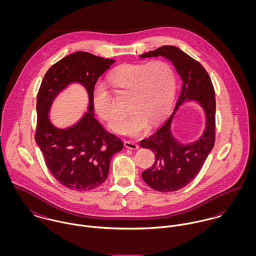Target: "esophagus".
<instances>
[{
  "instance_id": "obj_1",
  "label": "esophagus",
  "mask_w": 256,
  "mask_h": 256,
  "mask_svg": "<svg viewBox=\"0 0 256 256\" xmlns=\"http://www.w3.org/2000/svg\"><path fill=\"white\" fill-rule=\"evenodd\" d=\"M124 146H126L127 148H131V150L139 148V146L135 142H132V141H125Z\"/></svg>"
}]
</instances>
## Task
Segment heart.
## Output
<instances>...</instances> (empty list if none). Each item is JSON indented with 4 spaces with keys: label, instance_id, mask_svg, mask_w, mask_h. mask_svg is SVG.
I'll use <instances>...</instances> for the list:
<instances>
[{
    "label": "heart",
    "instance_id": "heart-1",
    "mask_svg": "<svg viewBox=\"0 0 256 256\" xmlns=\"http://www.w3.org/2000/svg\"><path fill=\"white\" fill-rule=\"evenodd\" d=\"M108 80L117 90L130 94L128 104L133 113L126 121L124 131L132 136L142 133L148 124L160 122L168 114L174 98V71L162 60L146 64H122L110 73ZM92 104L111 130L122 131L125 112L119 108L104 86L94 88Z\"/></svg>",
    "mask_w": 256,
    "mask_h": 256
}]
</instances>
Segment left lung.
<instances>
[{
    "label": "left lung",
    "instance_id": "left-lung-1",
    "mask_svg": "<svg viewBox=\"0 0 256 256\" xmlns=\"http://www.w3.org/2000/svg\"><path fill=\"white\" fill-rule=\"evenodd\" d=\"M142 58L164 56L170 60L182 80V86L174 111L152 136L142 140L140 145L154 152L156 160L143 172V180L154 190L172 192L192 182L202 168L216 140V98L210 76L195 59L172 45L158 47L140 55ZM188 100H197L206 113V129L200 139L189 146L174 140L170 124L175 111Z\"/></svg>",
    "mask_w": 256,
    "mask_h": 256
}]
</instances>
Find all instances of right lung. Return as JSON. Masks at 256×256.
<instances>
[{"label":"right lung","mask_w":256,"mask_h":256,"mask_svg":"<svg viewBox=\"0 0 256 256\" xmlns=\"http://www.w3.org/2000/svg\"><path fill=\"white\" fill-rule=\"evenodd\" d=\"M113 63V59L74 52L51 66L40 84L34 138L51 174L69 189L92 190L104 182L112 156L123 148L122 141L106 131L92 112L94 86ZM71 82L86 88L89 112L73 128L58 130L50 122L48 112L56 94Z\"/></svg>","instance_id":"add662e5"}]
</instances>
